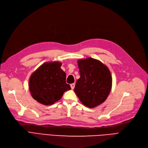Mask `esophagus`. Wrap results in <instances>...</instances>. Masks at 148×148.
<instances>
[{
	"mask_svg": "<svg viewBox=\"0 0 148 148\" xmlns=\"http://www.w3.org/2000/svg\"><path fill=\"white\" fill-rule=\"evenodd\" d=\"M71 88H72V89H74V87H75V84H71Z\"/></svg>",
	"mask_w": 148,
	"mask_h": 148,
	"instance_id": "esophagus-1",
	"label": "esophagus"
}]
</instances>
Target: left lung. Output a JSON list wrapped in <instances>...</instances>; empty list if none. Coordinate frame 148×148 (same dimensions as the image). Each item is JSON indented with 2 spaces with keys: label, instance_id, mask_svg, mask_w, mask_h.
Returning <instances> with one entry per match:
<instances>
[{
  "label": "left lung",
  "instance_id": "1",
  "mask_svg": "<svg viewBox=\"0 0 148 148\" xmlns=\"http://www.w3.org/2000/svg\"><path fill=\"white\" fill-rule=\"evenodd\" d=\"M80 77L74 92L84 106L94 108L105 101L111 92L112 79L108 66L92 57L77 60Z\"/></svg>",
  "mask_w": 148,
  "mask_h": 148
}]
</instances>
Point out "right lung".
I'll use <instances>...</instances> for the list:
<instances>
[{
    "label": "right lung",
    "mask_w": 148,
    "mask_h": 148,
    "mask_svg": "<svg viewBox=\"0 0 148 148\" xmlns=\"http://www.w3.org/2000/svg\"><path fill=\"white\" fill-rule=\"evenodd\" d=\"M60 61H49L41 64L29 79L32 97L37 102L49 106L60 100L66 91L71 90L66 82V75Z\"/></svg>",
    "instance_id": "1"
}]
</instances>
